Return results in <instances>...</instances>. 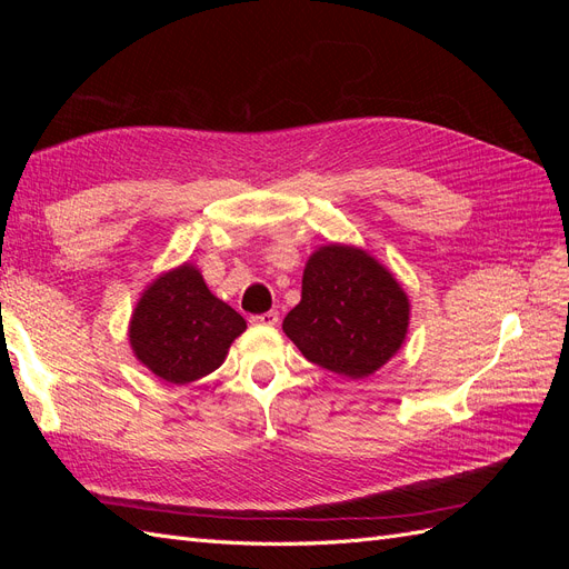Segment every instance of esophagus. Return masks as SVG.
<instances>
[{"label": "esophagus", "mask_w": 569, "mask_h": 569, "mask_svg": "<svg viewBox=\"0 0 569 569\" xmlns=\"http://www.w3.org/2000/svg\"><path fill=\"white\" fill-rule=\"evenodd\" d=\"M249 320H251V325H266V327H272V325H278L280 316H278V311H266V313H261V316H251Z\"/></svg>", "instance_id": "esophagus-1"}]
</instances>
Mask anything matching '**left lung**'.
<instances>
[{"instance_id":"obj_1","label":"left lung","mask_w":569,"mask_h":569,"mask_svg":"<svg viewBox=\"0 0 569 569\" xmlns=\"http://www.w3.org/2000/svg\"><path fill=\"white\" fill-rule=\"evenodd\" d=\"M408 297L393 274L366 251L330 244L308 258L301 301L282 330L311 363L368 377L401 349Z\"/></svg>"}]
</instances>
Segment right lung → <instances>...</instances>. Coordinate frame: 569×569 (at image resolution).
I'll list each match as a JSON object with an SVG mask.
<instances>
[{
	"label": "right lung",
	"instance_id": "1",
	"mask_svg": "<svg viewBox=\"0 0 569 569\" xmlns=\"http://www.w3.org/2000/svg\"><path fill=\"white\" fill-rule=\"evenodd\" d=\"M244 330V318L216 299L201 272L184 263L144 291L130 320V343L153 375L187 385L213 372Z\"/></svg>",
	"mask_w": 569,
	"mask_h": 569
}]
</instances>
